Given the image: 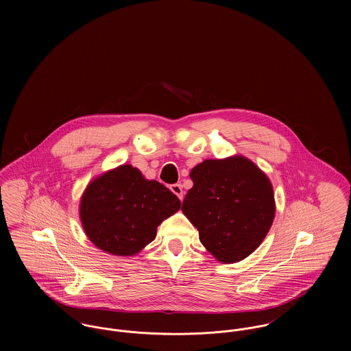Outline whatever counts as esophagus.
<instances>
[{
  "label": "esophagus",
  "mask_w": 351,
  "mask_h": 351,
  "mask_svg": "<svg viewBox=\"0 0 351 351\" xmlns=\"http://www.w3.org/2000/svg\"><path fill=\"white\" fill-rule=\"evenodd\" d=\"M170 191L180 199V200H184V191H182V185L181 184H173L170 186Z\"/></svg>",
  "instance_id": "34e87169"
}]
</instances>
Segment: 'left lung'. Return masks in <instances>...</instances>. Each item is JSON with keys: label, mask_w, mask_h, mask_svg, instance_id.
<instances>
[{"label": "left lung", "mask_w": 351, "mask_h": 351, "mask_svg": "<svg viewBox=\"0 0 351 351\" xmlns=\"http://www.w3.org/2000/svg\"><path fill=\"white\" fill-rule=\"evenodd\" d=\"M182 212L216 259H245L267 235L276 212L269 178L243 156L206 159L191 171Z\"/></svg>", "instance_id": "obj_1"}]
</instances>
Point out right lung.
Wrapping results in <instances>:
<instances>
[{
    "label": "right lung",
    "instance_id": "obj_1",
    "mask_svg": "<svg viewBox=\"0 0 351 351\" xmlns=\"http://www.w3.org/2000/svg\"><path fill=\"white\" fill-rule=\"evenodd\" d=\"M181 208L180 199L158 181L121 165L95 180L81 200V221L101 250L130 256L156 237V227Z\"/></svg>",
    "mask_w": 351,
    "mask_h": 351
}]
</instances>
